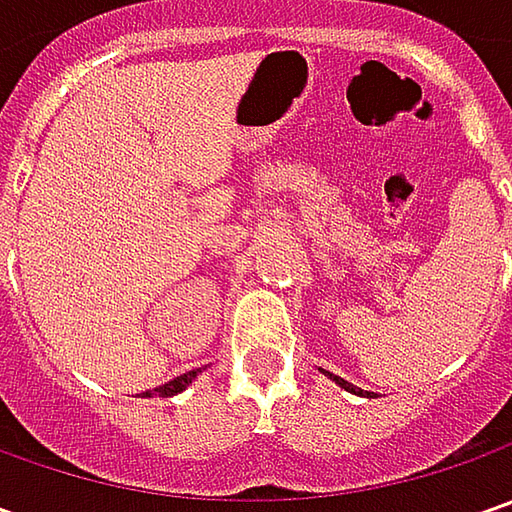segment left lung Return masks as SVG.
Segmentation results:
<instances>
[{
    "mask_svg": "<svg viewBox=\"0 0 512 512\" xmlns=\"http://www.w3.org/2000/svg\"><path fill=\"white\" fill-rule=\"evenodd\" d=\"M327 379H333V382L339 384V387H344L347 393H356V396H367L370 399V390H362V387H356V384H350L347 379H342V376H333V373H327V370H322Z\"/></svg>",
    "mask_w": 512,
    "mask_h": 512,
    "instance_id": "obj_1",
    "label": "left lung"
}]
</instances>
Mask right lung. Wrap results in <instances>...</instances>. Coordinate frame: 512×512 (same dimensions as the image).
<instances>
[{
    "label": "right lung",
    "instance_id": "add662e5",
    "mask_svg": "<svg viewBox=\"0 0 512 512\" xmlns=\"http://www.w3.org/2000/svg\"><path fill=\"white\" fill-rule=\"evenodd\" d=\"M202 370H205V367H196V370H187V373H182V376H176V379H170L168 384H162V387H156V393H159V396H165V399H168V396H176V393H182V390H185L187 384L196 382V376H199ZM142 396L148 399L150 390H148V393H142Z\"/></svg>",
    "mask_w": 512,
    "mask_h": 512
}]
</instances>
